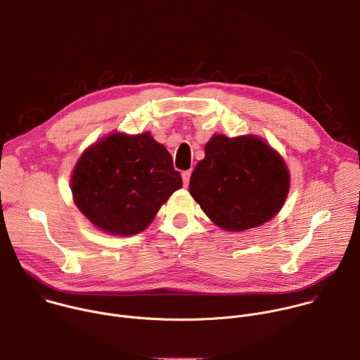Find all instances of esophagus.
<instances>
[{"instance_id":"34e87169","label":"esophagus","mask_w":360,"mask_h":360,"mask_svg":"<svg viewBox=\"0 0 360 360\" xmlns=\"http://www.w3.org/2000/svg\"><path fill=\"white\" fill-rule=\"evenodd\" d=\"M189 179H191V171H184L182 172V181H184L185 186L189 185Z\"/></svg>"}]
</instances>
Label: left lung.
Segmentation results:
<instances>
[{
  "mask_svg": "<svg viewBox=\"0 0 360 360\" xmlns=\"http://www.w3.org/2000/svg\"><path fill=\"white\" fill-rule=\"evenodd\" d=\"M289 191V171L261 138L214 135L191 175L189 193L219 228L240 232L274 218Z\"/></svg>",
  "mask_w": 360,
  "mask_h": 360,
  "instance_id": "left-lung-1",
  "label": "left lung"
}]
</instances>
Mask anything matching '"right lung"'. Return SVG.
I'll list each match as a JSON object with an SVG mask.
<instances>
[{"mask_svg":"<svg viewBox=\"0 0 360 360\" xmlns=\"http://www.w3.org/2000/svg\"><path fill=\"white\" fill-rule=\"evenodd\" d=\"M181 186L171 153L149 132L111 134L94 143L71 181L78 210L96 228L121 236L142 232Z\"/></svg>","mask_w":360,"mask_h":360,"instance_id":"1","label":"right lung"}]
</instances>
